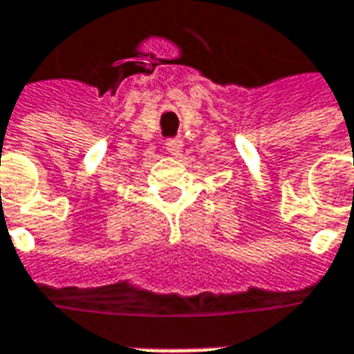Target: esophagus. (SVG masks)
<instances>
[{"instance_id":"1","label":"esophagus","mask_w":354,"mask_h":354,"mask_svg":"<svg viewBox=\"0 0 354 354\" xmlns=\"http://www.w3.org/2000/svg\"><path fill=\"white\" fill-rule=\"evenodd\" d=\"M167 151H169L171 156L179 157L181 156V151H183V140L181 138H173V140H167Z\"/></svg>"}]
</instances>
